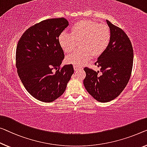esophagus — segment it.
I'll return each mask as SVG.
<instances>
[{
	"label": "esophagus",
	"mask_w": 147,
	"mask_h": 147,
	"mask_svg": "<svg viewBox=\"0 0 147 147\" xmlns=\"http://www.w3.org/2000/svg\"><path fill=\"white\" fill-rule=\"evenodd\" d=\"M73 67H74V71H77V70H78V69H82V67H78V66H77V65H74Z\"/></svg>",
	"instance_id": "esophagus-1"
}]
</instances>
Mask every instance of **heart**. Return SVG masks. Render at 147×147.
<instances>
[{"label": "heart", "instance_id": "heart-1", "mask_svg": "<svg viewBox=\"0 0 147 147\" xmlns=\"http://www.w3.org/2000/svg\"><path fill=\"white\" fill-rule=\"evenodd\" d=\"M71 34L63 32L59 36V43L66 53L76 49L78 42L80 48L68 55L66 62L81 66L91 59L93 55L104 53L111 41V30L108 26L90 20L76 22L71 28Z\"/></svg>", "mask_w": 147, "mask_h": 147}]
</instances>
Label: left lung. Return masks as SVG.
Listing matches in <instances>:
<instances>
[{"mask_svg":"<svg viewBox=\"0 0 147 147\" xmlns=\"http://www.w3.org/2000/svg\"><path fill=\"white\" fill-rule=\"evenodd\" d=\"M111 30V41L95 65L100 72L85 67L84 85L88 92L100 102L117 98L129 80L133 63V50L130 39L121 28L106 20Z\"/></svg>","mask_w":147,"mask_h":147,"instance_id":"8db88e82","label":"left lung"}]
</instances>
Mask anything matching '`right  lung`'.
I'll return each mask as SVG.
<instances>
[{
  "mask_svg": "<svg viewBox=\"0 0 147 147\" xmlns=\"http://www.w3.org/2000/svg\"><path fill=\"white\" fill-rule=\"evenodd\" d=\"M68 26L64 18L45 20L28 28L18 43V74L27 91L39 101L51 102L60 97L74 73L73 65L60 69L65 55L59 36Z\"/></svg>",
  "mask_w": 147,
  "mask_h": 147,
  "instance_id": "obj_1",
  "label": "right lung"
}]
</instances>
